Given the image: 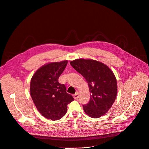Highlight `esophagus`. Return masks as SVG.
Segmentation results:
<instances>
[{
	"label": "esophagus",
	"instance_id": "obj_1",
	"mask_svg": "<svg viewBox=\"0 0 149 149\" xmlns=\"http://www.w3.org/2000/svg\"><path fill=\"white\" fill-rule=\"evenodd\" d=\"M74 99L75 100H78V99L79 98V96H80V94H79V93L78 92H77L75 94H74Z\"/></svg>",
	"mask_w": 149,
	"mask_h": 149
}]
</instances>
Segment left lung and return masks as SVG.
Listing matches in <instances>:
<instances>
[{"instance_id":"1","label":"left lung","mask_w":149,"mask_h":149,"mask_svg":"<svg viewBox=\"0 0 149 149\" xmlns=\"http://www.w3.org/2000/svg\"><path fill=\"white\" fill-rule=\"evenodd\" d=\"M70 64L84 77L89 87L91 98L83 105L84 112L92 118L103 116L114 102L117 93L113 72L104 63L91 59H76Z\"/></svg>"}]
</instances>
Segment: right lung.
<instances>
[{"mask_svg": "<svg viewBox=\"0 0 149 149\" xmlns=\"http://www.w3.org/2000/svg\"><path fill=\"white\" fill-rule=\"evenodd\" d=\"M68 61L45 65L35 73L31 82L32 100L44 117L57 120L62 118L67 111V105L74 100L66 92L65 84L58 80L67 65Z\"/></svg>", "mask_w": 149, "mask_h": 149, "instance_id": "right-lung-1", "label": "right lung"}]
</instances>
